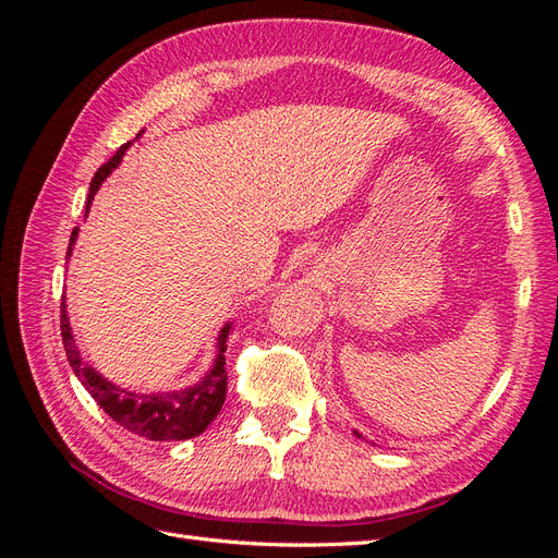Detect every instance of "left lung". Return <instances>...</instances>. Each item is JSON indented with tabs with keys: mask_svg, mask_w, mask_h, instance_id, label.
I'll return each instance as SVG.
<instances>
[{
	"mask_svg": "<svg viewBox=\"0 0 558 558\" xmlns=\"http://www.w3.org/2000/svg\"><path fill=\"white\" fill-rule=\"evenodd\" d=\"M353 435H356V437H361V433H359V430H353Z\"/></svg>",
	"mask_w": 558,
	"mask_h": 558,
	"instance_id": "8db88e82",
	"label": "left lung"
}]
</instances>
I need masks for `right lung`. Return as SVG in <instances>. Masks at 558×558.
Listing matches in <instances>:
<instances>
[{"label": "right lung", "mask_w": 558, "mask_h": 558, "mask_svg": "<svg viewBox=\"0 0 558 558\" xmlns=\"http://www.w3.org/2000/svg\"><path fill=\"white\" fill-rule=\"evenodd\" d=\"M128 146L130 144H123L116 150V156L95 172V177L90 181L86 214L90 209V202H93L97 189L111 174L113 167H118V162L123 160V154L128 150ZM76 234H78V228H74V232H72L66 256L72 253ZM60 330H62V344L66 351V361H70L78 381L86 386V391L95 398L99 408H102L118 426H123L125 430H130L134 435L146 437V440H154V442L191 440V437H197L199 433H205V428L211 424V421L223 408L226 391H228V373H226L228 344H226V340L230 332V324H226L221 335H218L216 361H214L209 373L202 377L199 384L183 388V391L154 393V396L132 393V391H128V388H118L116 384L107 381L102 375L95 373L88 363H83L78 347L74 344V335L70 328V316H66L64 298L60 302Z\"/></svg>", "instance_id": "right-lung-1"}]
</instances>
